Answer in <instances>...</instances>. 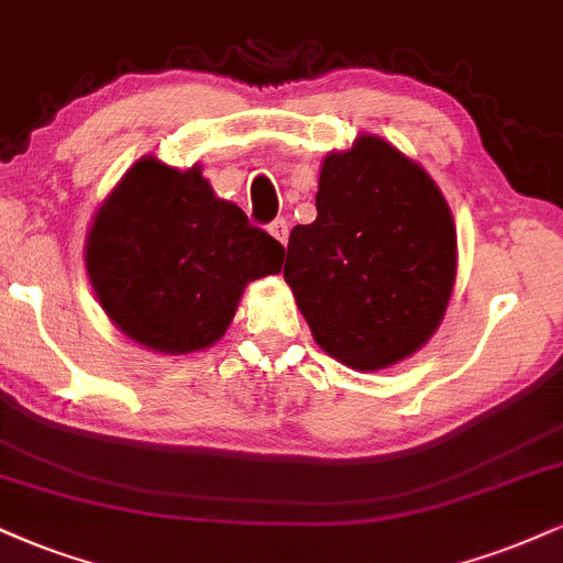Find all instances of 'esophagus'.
I'll return each mask as SVG.
<instances>
[{
    "instance_id": "1",
    "label": "esophagus",
    "mask_w": 563,
    "mask_h": 563,
    "mask_svg": "<svg viewBox=\"0 0 563 563\" xmlns=\"http://www.w3.org/2000/svg\"><path fill=\"white\" fill-rule=\"evenodd\" d=\"M269 233H273L275 241H280L283 246H286V243H288V233H290L288 220H283V217H280V220H275L273 225H269Z\"/></svg>"
}]
</instances>
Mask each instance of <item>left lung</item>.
I'll list each match as a JSON object with an SVG mask.
<instances>
[{"label":"left lung","mask_w":563,"mask_h":563,"mask_svg":"<svg viewBox=\"0 0 563 563\" xmlns=\"http://www.w3.org/2000/svg\"><path fill=\"white\" fill-rule=\"evenodd\" d=\"M456 225L438 183L380 135L322 159L317 220L296 225L283 277L324 354L388 369L435 335L456 283Z\"/></svg>","instance_id":"obj_1"}]
</instances>
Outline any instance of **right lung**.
<instances>
[{
	"instance_id": "obj_1",
	"label": "right lung",
	"mask_w": 563,
	"mask_h": 563,
	"mask_svg": "<svg viewBox=\"0 0 563 563\" xmlns=\"http://www.w3.org/2000/svg\"><path fill=\"white\" fill-rule=\"evenodd\" d=\"M286 249L201 165L178 170L146 154L107 194L84 260L99 307L133 343L167 356L214 346L252 280L277 275Z\"/></svg>"
}]
</instances>
